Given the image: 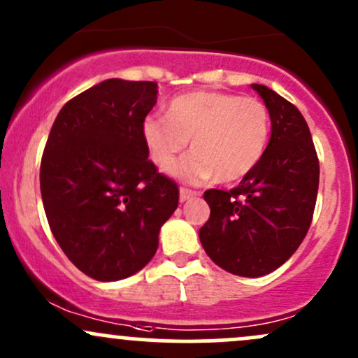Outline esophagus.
Masks as SVG:
<instances>
[{
	"label": "esophagus",
	"mask_w": 358,
	"mask_h": 358,
	"mask_svg": "<svg viewBox=\"0 0 358 358\" xmlns=\"http://www.w3.org/2000/svg\"><path fill=\"white\" fill-rule=\"evenodd\" d=\"M198 196V193L193 189H187V187H180L179 189V199L180 201H187V199H193Z\"/></svg>",
	"instance_id": "obj_1"
}]
</instances>
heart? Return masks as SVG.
Instances as JSON below:
<instances>
[{
  "label": "heart",
  "instance_id": "heart-1",
  "mask_svg": "<svg viewBox=\"0 0 358 358\" xmlns=\"http://www.w3.org/2000/svg\"><path fill=\"white\" fill-rule=\"evenodd\" d=\"M165 114L145 117V145L157 169L169 172L191 139L194 152L172 171L191 184L213 176L218 182L242 179L261 160L270 136L266 106L249 95L191 92L172 99Z\"/></svg>",
  "mask_w": 358,
  "mask_h": 358
}]
</instances>
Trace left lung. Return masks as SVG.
Returning <instances> with one entry per match:
<instances>
[{"mask_svg": "<svg viewBox=\"0 0 358 358\" xmlns=\"http://www.w3.org/2000/svg\"><path fill=\"white\" fill-rule=\"evenodd\" d=\"M271 119V138L257 165L230 191L208 189L210 218L199 241L232 275H268L297 251L313 222L319 160L301 110L264 85H251Z\"/></svg>", "mask_w": 358, "mask_h": 358, "instance_id": "left-lung-1", "label": "left lung"}]
</instances>
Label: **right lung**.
<instances>
[{
	"mask_svg": "<svg viewBox=\"0 0 358 358\" xmlns=\"http://www.w3.org/2000/svg\"><path fill=\"white\" fill-rule=\"evenodd\" d=\"M155 82L110 78L66 102L41 162V194L55 239L90 278L116 282L147 266L179 187L145 145Z\"/></svg>",
	"mask_w": 358,
	"mask_h": 358,
	"instance_id": "obj_1",
	"label": "right lung"
}]
</instances>
